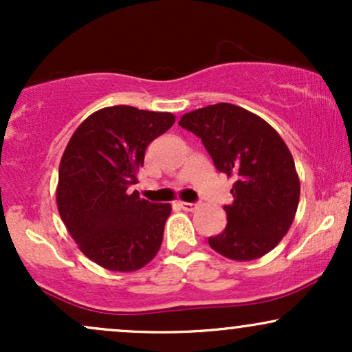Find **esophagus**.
Listing matches in <instances>:
<instances>
[{"instance_id":"obj_1","label":"esophagus","mask_w":352,"mask_h":352,"mask_svg":"<svg viewBox=\"0 0 352 352\" xmlns=\"http://www.w3.org/2000/svg\"><path fill=\"white\" fill-rule=\"evenodd\" d=\"M179 205H180V207L184 208V210H187V212H192V210L197 207L195 204H188V201H179Z\"/></svg>"}]
</instances>
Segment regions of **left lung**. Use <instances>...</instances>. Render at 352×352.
Listing matches in <instances>:
<instances>
[{"label":"left lung","instance_id":"8db88e82","mask_svg":"<svg viewBox=\"0 0 352 352\" xmlns=\"http://www.w3.org/2000/svg\"><path fill=\"white\" fill-rule=\"evenodd\" d=\"M180 127L200 137L217 170L235 180L225 205L227 227L208 243L230 260L266 254L288 233L300 179L285 140L266 120L235 104H213L182 116Z\"/></svg>","mask_w":352,"mask_h":352}]
</instances>
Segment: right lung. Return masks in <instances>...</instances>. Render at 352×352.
I'll return each instance as SVG.
<instances>
[{"instance_id": "1", "label": "right lung", "mask_w": 352, "mask_h": 352, "mask_svg": "<svg viewBox=\"0 0 352 352\" xmlns=\"http://www.w3.org/2000/svg\"><path fill=\"white\" fill-rule=\"evenodd\" d=\"M175 122L170 112L112 106L76 129L59 164V215L79 250L111 272H135L160 250L170 204L131 192L145 148Z\"/></svg>"}]
</instances>
